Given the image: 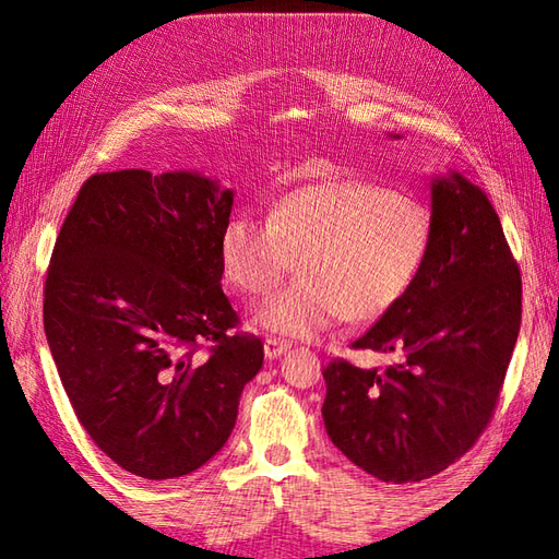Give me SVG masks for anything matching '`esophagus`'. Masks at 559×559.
<instances>
[{"mask_svg":"<svg viewBox=\"0 0 559 559\" xmlns=\"http://www.w3.org/2000/svg\"><path fill=\"white\" fill-rule=\"evenodd\" d=\"M288 348L290 346L286 341H278V338H266L264 341V355L269 360H276V358H281V355H286Z\"/></svg>","mask_w":559,"mask_h":559,"instance_id":"34e87169","label":"esophagus"}]
</instances>
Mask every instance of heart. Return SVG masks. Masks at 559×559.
I'll return each instance as SVG.
<instances>
[{
  "instance_id": "obj_1",
  "label": "heart",
  "mask_w": 559,
  "mask_h": 559,
  "mask_svg": "<svg viewBox=\"0 0 559 559\" xmlns=\"http://www.w3.org/2000/svg\"><path fill=\"white\" fill-rule=\"evenodd\" d=\"M430 213L365 180H324L281 197L269 223L233 216L218 257L225 281L249 298L273 290L298 259L300 278L261 302L252 324L314 338L341 322H374L406 298L430 252Z\"/></svg>"
}]
</instances>
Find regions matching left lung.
Masks as SVG:
<instances>
[{
	"label": "left lung",
	"instance_id": "1",
	"mask_svg": "<svg viewBox=\"0 0 559 559\" xmlns=\"http://www.w3.org/2000/svg\"><path fill=\"white\" fill-rule=\"evenodd\" d=\"M430 204L418 278L353 343L394 362L377 370L334 360L324 370L329 439L384 483L432 478L476 444L521 326L519 266L488 194L449 170L430 180Z\"/></svg>",
	"mask_w": 559,
	"mask_h": 559
}]
</instances>
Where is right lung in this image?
Here are the masks:
<instances>
[{"mask_svg": "<svg viewBox=\"0 0 559 559\" xmlns=\"http://www.w3.org/2000/svg\"><path fill=\"white\" fill-rule=\"evenodd\" d=\"M233 201L199 170L103 173L57 235L47 346L79 423L139 478H180L216 456L264 362L259 338L228 334L218 240Z\"/></svg>", "mask_w": 559, "mask_h": 559, "instance_id": "add662e5", "label": "right lung"}]
</instances>
